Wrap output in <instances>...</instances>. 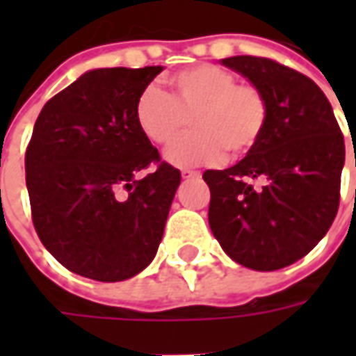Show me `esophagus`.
Masks as SVG:
<instances>
[{
  "label": "esophagus",
  "instance_id": "obj_1",
  "mask_svg": "<svg viewBox=\"0 0 356 356\" xmlns=\"http://www.w3.org/2000/svg\"><path fill=\"white\" fill-rule=\"evenodd\" d=\"M183 179H193V177H200V171H193V170H183L181 171Z\"/></svg>",
  "mask_w": 356,
  "mask_h": 356
}]
</instances>
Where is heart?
<instances>
[{"label": "heart", "mask_w": 356, "mask_h": 356, "mask_svg": "<svg viewBox=\"0 0 356 356\" xmlns=\"http://www.w3.org/2000/svg\"><path fill=\"white\" fill-rule=\"evenodd\" d=\"M171 97L156 86L140 93L135 108L143 135L168 147L185 131H193L165 152L177 168H194L246 156L267 127L268 104L259 88L236 83L234 74L213 65L186 68L171 78Z\"/></svg>", "instance_id": "obj_1"}]
</instances>
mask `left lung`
Segmentation results:
<instances>
[{
    "instance_id": "8db88e82",
    "label": "left lung",
    "mask_w": 356,
    "mask_h": 356,
    "mask_svg": "<svg viewBox=\"0 0 356 356\" xmlns=\"http://www.w3.org/2000/svg\"><path fill=\"white\" fill-rule=\"evenodd\" d=\"M221 65L261 89L268 118L246 158L204 173L211 193L209 227L231 259L254 270H278L305 257L336 219L343 135L311 78L250 55Z\"/></svg>"
}]
</instances>
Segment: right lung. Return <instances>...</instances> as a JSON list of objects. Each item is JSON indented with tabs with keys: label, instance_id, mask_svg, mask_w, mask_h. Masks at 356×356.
Instances as JSON below:
<instances>
[{
	"label": "right lung",
	"instance_id": "obj_1",
	"mask_svg": "<svg viewBox=\"0 0 356 356\" xmlns=\"http://www.w3.org/2000/svg\"><path fill=\"white\" fill-rule=\"evenodd\" d=\"M162 66L97 68L57 93L35 120L26 186L35 232L76 275L120 282L154 259L181 171L158 163L137 125V101Z\"/></svg>",
	"mask_w": 356,
	"mask_h": 356
}]
</instances>
